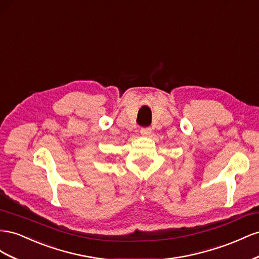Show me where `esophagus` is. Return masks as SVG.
Returning a JSON list of instances; mask_svg holds the SVG:
<instances>
[{
	"label": "esophagus",
	"mask_w": 259,
	"mask_h": 259,
	"mask_svg": "<svg viewBox=\"0 0 259 259\" xmlns=\"http://www.w3.org/2000/svg\"><path fill=\"white\" fill-rule=\"evenodd\" d=\"M152 134V129L150 127H144L141 128V135L144 137H149Z\"/></svg>",
	"instance_id": "esophagus-1"
}]
</instances>
